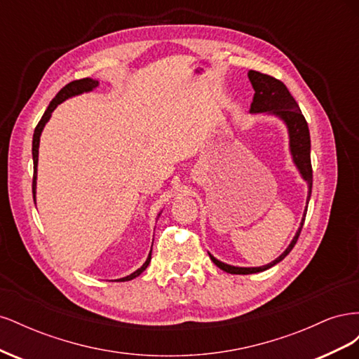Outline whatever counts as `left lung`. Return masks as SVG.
Listing matches in <instances>:
<instances>
[{"label":"left lung","mask_w":359,"mask_h":359,"mask_svg":"<svg viewBox=\"0 0 359 359\" xmlns=\"http://www.w3.org/2000/svg\"><path fill=\"white\" fill-rule=\"evenodd\" d=\"M248 79L252 82L253 90H255V97H253L252 106H250V112L253 114L266 112V114L277 115L283 119L289 128V139H290L289 142H290V153H292L293 161H295L297 168L299 169L302 178L309 184V198H307V203H309L310 194H311V186H313V169H311V160H310V132H309L306 118H304L298 103L295 102V99H293L283 82L273 78V76L264 74L256 70L248 72ZM306 214H307V208H306V212H304V219L301 222L297 235L293 236V240L289 244V247L285 250V253H281V256H278L274 262L264 266H257V268H241V266H232V265L223 264L211 255L210 257L217 266L229 274L262 273V271L281 262V260L290 253V250L295 247L304 226V220H306Z\"/></svg>","instance_id":"left-lung-1"}]
</instances>
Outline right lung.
<instances>
[{"label": "right lung", "instance_id": "1", "mask_svg": "<svg viewBox=\"0 0 359 359\" xmlns=\"http://www.w3.org/2000/svg\"><path fill=\"white\" fill-rule=\"evenodd\" d=\"M99 85V82L97 81H93L90 78H85V79H79V81H73L70 83H67L64 88L60 90V93L53 97L52 102L49 103L48 109L45 111V114H43L41 119L39 121L36 130H34V136H32V161H34V177H32V194H36V180H37V161H39V142H40V135H41V130L43 127H45V124L49 121L50 118V114L53 112V109L55 107L62 103L66 99H69V97H73V95H78V94H82V93H88V91H93L95 86ZM36 198V196H34ZM151 260V252L148 255V259L145 260V264L140 266L137 271H135L133 274H130L124 278H119L121 281H128V280H133L135 277H137L139 274H142L144 271L147 269L148 264Z\"/></svg>", "mask_w": 359, "mask_h": 359}]
</instances>
